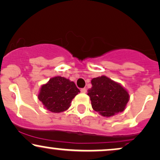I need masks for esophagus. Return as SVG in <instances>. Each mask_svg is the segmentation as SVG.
Masks as SVG:
<instances>
[{"label": "esophagus", "instance_id": "obj_1", "mask_svg": "<svg viewBox=\"0 0 160 160\" xmlns=\"http://www.w3.org/2000/svg\"><path fill=\"white\" fill-rule=\"evenodd\" d=\"M80 91H81L82 93H86L87 90H86V88H81V90H80Z\"/></svg>", "mask_w": 160, "mask_h": 160}]
</instances>
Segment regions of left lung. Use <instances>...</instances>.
<instances>
[{"mask_svg":"<svg viewBox=\"0 0 160 160\" xmlns=\"http://www.w3.org/2000/svg\"><path fill=\"white\" fill-rule=\"evenodd\" d=\"M91 82L88 95L94 110L104 117L113 116L124 110L130 95L122 84L104 75L93 78Z\"/></svg>","mask_w":160,"mask_h":160,"instance_id":"left-lung-1","label":"left lung"}]
</instances>
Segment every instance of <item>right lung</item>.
<instances>
[{
    "instance_id": "1",
    "label": "right lung",
    "mask_w": 160,
    "mask_h": 160,
    "mask_svg": "<svg viewBox=\"0 0 160 160\" xmlns=\"http://www.w3.org/2000/svg\"><path fill=\"white\" fill-rule=\"evenodd\" d=\"M80 92L73 81L63 77L52 78L41 86L38 99L44 107L52 112L59 113L67 110L72 100Z\"/></svg>"
}]
</instances>
